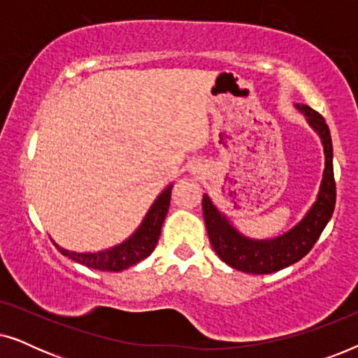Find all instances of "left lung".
<instances>
[{
    "mask_svg": "<svg viewBox=\"0 0 358 358\" xmlns=\"http://www.w3.org/2000/svg\"><path fill=\"white\" fill-rule=\"evenodd\" d=\"M308 124L321 136L324 146V174H322L320 194L306 217L282 236L273 239H251L238 233L228 218L215 207L207 194L202 199L205 227L212 248L229 267L246 273H272L282 271L305 257L315 246L322 229L332 217L336 207V180L332 168V140L329 127L320 112L310 106L296 104Z\"/></svg>",
    "mask_w": 358,
    "mask_h": 358,
    "instance_id": "8db88e82",
    "label": "left lung"
}]
</instances>
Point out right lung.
Returning a JSON list of instances; mask_svg holds the SVG:
<instances>
[{
	"label": "right lung",
	"instance_id": "add662e5",
	"mask_svg": "<svg viewBox=\"0 0 358 358\" xmlns=\"http://www.w3.org/2000/svg\"><path fill=\"white\" fill-rule=\"evenodd\" d=\"M171 190H173V185H168L159 194V197L151 205L138 229L122 244H117L114 248L99 252H73L60 248L57 243L53 244L63 256L70 257L75 262L83 264V266L94 268V271L120 272L124 268L135 266V264L143 261L155 251L171 203Z\"/></svg>",
	"mask_w": 358,
	"mask_h": 358
}]
</instances>
